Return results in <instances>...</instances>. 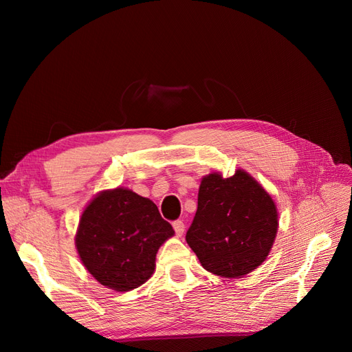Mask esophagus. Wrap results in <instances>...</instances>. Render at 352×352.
<instances>
[{"label":"esophagus","mask_w":352,"mask_h":352,"mask_svg":"<svg viewBox=\"0 0 352 352\" xmlns=\"http://www.w3.org/2000/svg\"><path fill=\"white\" fill-rule=\"evenodd\" d=\"M173 229L176 232L177 236H182L184 232H185V223L182 220H176L173 221Z\"/></svg>","instance_id":"1"}]
</instances>
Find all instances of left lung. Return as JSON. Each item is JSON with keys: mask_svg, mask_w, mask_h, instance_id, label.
<instances>
[{"mask_svg": "<svg viewBox=\"0 0 352 352\" xmlns=\"http://www.w3.org/2000/svg\"><path fill=\"white\" fill-rule=\"evenodd\" d=\"M278 229L276 202L248 172H211L201 179L186 242L207 272L238 279L265 261Z\"/></svg>", "mask_w": 352, "mask_h": 352, "instance_id": "1", "label": "left lung"}]
</instances>
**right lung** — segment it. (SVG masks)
I'll return each instance as SVG.
<instances>
[{
    "label": "right lung",
    "mask_w": 352,
    "mask_h": 352,
    "mask_svg": "<svg viewBox=\"0 0 352 352\" xmlns=\"http://www.w3.org/2000/svg\"><path fill=\"white\" fill-rule=\"evenodd\" d=\"M173 235L150 198L119 186L101 190L83 208L74 245L95 280L127 292L151 278L160 247Z\"/></svg>",
    "instance_id": "obj_1"
}]
</instances>
